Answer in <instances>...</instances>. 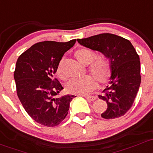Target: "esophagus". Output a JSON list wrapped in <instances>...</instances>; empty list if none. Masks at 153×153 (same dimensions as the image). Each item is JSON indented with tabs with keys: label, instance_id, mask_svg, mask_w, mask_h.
<instances>
[{
	"label": "esophagus",
	"instance_id": "esophagus-1",
	"mask_svg": "<svg viewBox=\"0 0 153 153\" xmlns=\"http://www.w3.org/2000/svg\"><path fill=\"white\" fill-rule=\"evenodd\" d=\"M85 98H86L87 100H88V101H95V100L96 99V97L95 96H85Z\"/></svg>",
	"mask_w": 153,
	"mask_h": 153
}]
</instances>
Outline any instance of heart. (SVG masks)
<instances>
[{
  "instance_id": "heart-1",
  "label": "heart",
  "mask_w": 153,
  "mask_h": 153,
  "mask_svg": "<svg viewBox=\"0 0 153 153\" xmlns=\"http://www.w3.org/2000/svg\"><path fill=\"white\" fill-rule=\"evenodd\" d=\"M74 56L77 61L82 65H89L88 70L101 84H105L109 80L111 75V66L109 61L105 57H100L96 58V54L90 49L82 48L76 50ZM95 60H94V59ZM63 61L59 63L57 68V74L59 76L63 78L62 73ZM98 86L96 79L91 75L72 79L66 84V90L68 93L75 95L88 94L95 90Z\"/></svg>"
}]
</instances>
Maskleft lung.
<instances>
[{
    "label": "left lung",
    "mask_w": 153,
    "mask_h": 153,
    "mask_svg": "<svg viewBox=\"0 0 153 153\" xmlns=\"http://www.w3.org/2000/svg\"><path fill=\"white\" fill-rule=\"evenodd\" d=\"M77 42L109 59V85L103 90V95L98 96L107 103L101 117L114 119L123 116L132 106L141 83L140 60L134 46L127 39L111 33L98 34Z\"/></svg>",
    "instance_id": "1"
}]
</instances>
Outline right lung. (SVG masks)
Here are the masks:
<instances>
[{
	"label": "right lung",
	"instance_id": "add662e5",
	"mask_svg": "<svg viewBox=\"0 0 153 153\" xmlns=\"http://www.w3.org/2000/svg\"><path fill=\"white\" fill-rule=\"evenodd\" d=\"M76 42L45 41L36 43L18 57L14 77L18 98L36 122L58 126L65 118L75 96L59 94L63 86L54 74L64 53Z\"/></svg>",
	"mask_w": 153,
	"mask_h": 153
}]
</instances>
